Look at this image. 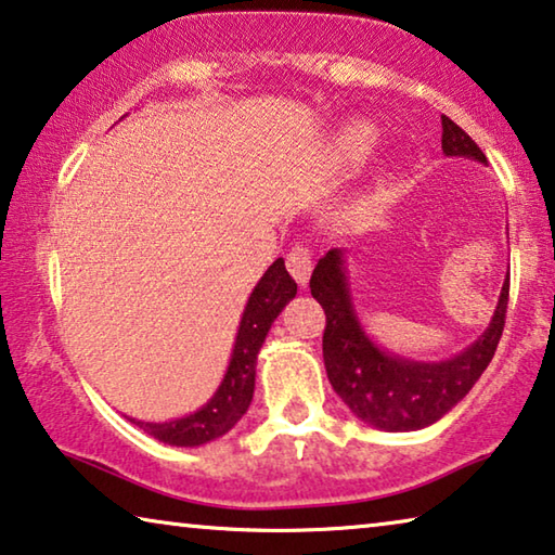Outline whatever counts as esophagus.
I'll list each match as a JSON object with an SVG mask.
<instances>
[{
    "label": "esophagus",
    "instance_id": "obj_1",
    "mask_svg": "<svg viewBox=\"0 0 555 555\" xmlns=\"http://www.w3.org/2000/svg\"><path fill=\"white\" fill-rule=\"evenodd\" d=\"M286 267H288V271H292V276L296 279V284H301V286L309 284V276L313 269V257H311L309 244H304V242L294 244L292 251L286 254Z\"/></svg>",
    "mask_w": 555,
    "mask_h": 555
}]
</instances>
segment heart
<instances>
[{
    "mask_svg": "<svg viewBox=\"0 0 555 555\" xmlns=\"http://www.w3.org/2000/svg\"><path fill=\"white\" fill-rule=\"evenodd\" d=\"M377 143V128L373 122L356 120L348 122V126L340 128L336 135V143H333V153H336V160L343 167L363 163Z\"/></svg>",
    "mask_w": 555,
    "mask_h": 555,
    "instance_id": "1",
    "label": "heart"
}]
</instances>
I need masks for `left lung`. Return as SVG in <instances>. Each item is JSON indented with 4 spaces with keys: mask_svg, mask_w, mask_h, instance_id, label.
Here are the masks:
<instances>
[{
    "mask_svg": "<svg viewBox=\"0 0 555 555\" xmlns=\"http://www.w3.org/2000/svg\"><path fill=\"white\" fill-rule=\"evenodd\" d=\"M442 151L487 163L479 145L447 116H442ZM311 294L325 311L323 363L333 390L367 425L388 433H412L447 415L487 371L504 333L508 279L501 286L494 319L483 336L460 356L439 363L390 356L365 336L350 301L340 249H331L315 263Z\"/></svg>",
    "mask_w": 555,
    "mask_h": 555,
    "instance_id": "obj_1",
    "label": "left lung"
}]
</instances>
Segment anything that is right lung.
<instances>
[{
	"mask_svg": "<svg viewBox=\"0 0 555 555\" xmlns=\"http://www.w3.org/2000/svg\"><path fill=\"white\" fill-rule=\"evenodd\" d=\"M296 296V281L284 267V259H276L267 269V274L254 286L242 313L240 333H236L230 367L205 408L192 412L188 417L170 422H135L143 433L153 435L165 444L175 447H199L222 437L244 417L254 398V375H257V356L263 338L276 321L281 309Z\"/></svg>",
	"mask_w": 555,
	"mask_h": 555,
	"instance_id": "add662e5",
	"label": "right lung"
}]
</instances>
